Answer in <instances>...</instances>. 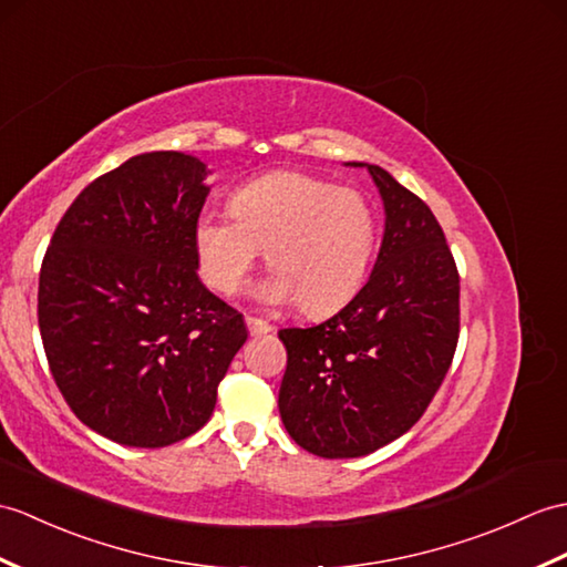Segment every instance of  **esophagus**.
Listing matches in <instances>:
<instances>
[{
    "mask_svg": "<svg viewBox=\"0 0 567 567\" xmlns=\"http://www.w3.org/2000/svg\"><path fill=\"white\" fill-rule=\"evenodd\" d=\"M246 326H248V333L251 336H266L272 331V326L262 319H256V316H246Z\"/></svg>",
    "mask_w": 567,
    "mask_h": 567,
    "instance_id": "1",
    "label": "esophagus"
}]
</instances>
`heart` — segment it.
Here are the masks:
<instances>
[{"label":"heart","mask_w":567,"mask_h":567,"mask_svg":"<svg viewBox=\"0 0 567 567\" xmlns=\"http://www.w3.org/2000/svg\"><path fill=\"white\" fill-rule=\"evenodd\" d=\"M231 215L203 213L193 244L203 280L234 295L262 248L270 272L254 287L262 305H292L321 316L362 287L377 246V217L358 190L299 174L248 181L231 195Z\"/></svg>","instance_id":"obj_1"}]
</instances>
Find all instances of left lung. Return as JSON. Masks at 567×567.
Here are the masks:
<instances>
[{"mask_svg":"<svg viewBox=\"0 0 567 567\" xmlns=\"http://www.w3.org/2000/svg\"><path fill=\"white\" fill-rule=\"evenodd\" d=\"M384 239L370 280L331 319L282 328L280 417L323 458L377 452L411 430L450 370L458 340V272L432 209L374 164Z\"/></svg>","mask_w":567,"mask_h":567,"instance_id":"obj_1","label":"left lung"}]
</instances>
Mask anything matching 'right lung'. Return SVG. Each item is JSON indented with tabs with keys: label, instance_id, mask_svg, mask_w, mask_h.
I'll return each instance as SVG.
<instances>
[{
	"label": "right lung",
	"instance_id": "add662e5",
	"mask_svg": "<svg viewBox=\"0 0 567 567\" xmlns=\"http://www.w3.org/2000/svg\"><path fill=\"white\" fill-rule=\"evenodd\" d=\"M207 166L144 152L76 195L52 234L38 326L52 379L86 427L156 450L190 437L246 343L244 316L197 278Z\"/></svg>",
	"mask_w": 567,
	"mask_h": 567
}]
</instances>
